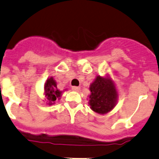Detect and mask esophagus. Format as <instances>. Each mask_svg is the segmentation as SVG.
Returning a JSON list of instances; mask_svg holds the SVG:
<instances>
[{
    "mask_svg": "<svg viewBox=\"0 0 159 159\" xmlns=\"http://www.w3.org/2000/svg\"><path fill=\"white\" fill-rule=\"evenodd\" d=\"M72 90H73V91H79V90H80V87H72Z\"/></svg>",
    "mask_w": 159,
    "mask_h": 159,
    "instance_id": "esophagus-1",
    "label": "esophagus"
}]
</instances>
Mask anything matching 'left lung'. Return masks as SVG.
<instances>
[{"label": "left lung", "instance_id": "left-lung-1", "mask_svg": "<svg viewBox=\"0 0 159 159\" xmlns=\"http://www.w3.org/2000/svg\"><path fill=\"white\" fill-rule=\"evenodd\" d=\"M88 104L92 111L100 115L111 111L117 104L119 93L109 75H97L90 85Z\"/></svg>", "mask_w": 159, "mask_h": 159}]
</instances>
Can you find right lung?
<instances>
[{
  "label": "right lung",
  "mask_w": 159,
  "mask_h": 159,
  "mask_svg": "<svg viewBox=\"0 0 159 159\" xmlns=\"http://www.w3.org/2000/svg\"><path fill=\"white\" fill-rule=\"evenodd\" d=\"M67 89L63 90H58L57 87V83L54 80L53 76L48 77L43 87V95H44V101L48 105H52L55 104L57 100H60L63 92L66 91Z\"/></svg>",
  "instance_id": "1"
}]
</instances>
